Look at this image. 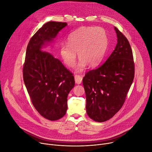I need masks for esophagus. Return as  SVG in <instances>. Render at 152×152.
Segmentation results:
<instances>
[{
    "label": "esophagus",
    "instance_id": "34e87169",
    "mask_svg": "<svg viewBox=\"0 0 152 152\" xmlns=\"http://www.w3.org/2000/svg\"><path fill=\"white\" fill-rule=\"evenodd\" d=\"M74 78H75V83L79 85V84H81V82H82V79L83 78H82V77H81V76L76 75H75Z\"/></svg>",
    "mask_w": 152,
    "mask_h": 152
}]
</instances>
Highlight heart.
Instances as JSON below:
<instances>
[{
    "mask_svg": "<svg viewBox=\"0 0 152 152\" xmlns=\"http://www.w3.org/2000/svg\"><path fill=\"white\" fill-rule=\"evenodd\" d=\"M67 43H63L59 53L64 64L73 67L77 61V52L80 61L75 71H83L89 64L99 65L102 61L108 45V38L106 30L102 27H81L73 31L68 37Z\"/></svg>",
    "mask_w": 152,
    "mask_h": 152,
    "instance_id": "b5f03b06",
    "label": "heart"
}]
</instances>
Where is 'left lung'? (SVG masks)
I'll list each match as a JSON object with an SVG mask.
<instances>
[{"instance_id": "8db88e82", "label": "left lung", "mask_w": 152, "mask_h": 152, "mask_svg": "<svg viewBox=\"0 0 152 152\" xmlns=\"http://www.w3.org/2000/svg\"><path fill=\"white\" fill-rule=\"evenodd\" d=\"M118 43L107 61L87 72L83 79L88 116L105 122L118 113L125 102L134 79V64L130 44L114 27Z\"/></svg>"}]
</instances>
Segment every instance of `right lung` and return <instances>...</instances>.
<instances>
[{
	"instance_id": "1",
	"label": "right lung",
	"mask_w": 152,
	"mask_h": 152,
	"mask_svg": "<svg viewBox=\"0 0 152 152\" xmlns=\"http://www.w3.org/2000/svg\"><path fill=\"white\" fill-rule=\"evenodd\" d=\"M66 22L44 24L30 39L23 67V78L32 104L44 118L56 121L66 114L67 96L74 87V77L62 63L41 50L53 42Z\"/></svg>"
}]
</instances>
